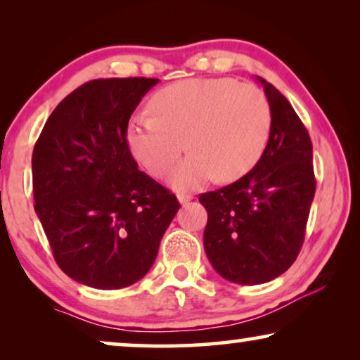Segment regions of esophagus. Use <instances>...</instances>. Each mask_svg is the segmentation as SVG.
<instances>
[{"instance_id":"esophagus-1","label":"esophagus","mask_w":360,"mask_h":360,"mask_svg":"<svg viewBox=\"0 0 360 360\" xmlns=\"http://www.w3.org/2000/svg\"><path fill=\"white\" fill-rule=\"evenodd\" d=\"M176 198H179V203H180V205H186V203H190L191 200H193V196H191V195H184V193H180L179 196H176Z\"/></svg>"}]
</instances>
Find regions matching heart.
Instances as JSON below:
<instances>
[{
  "instance_id": "b5f03b06",
  "label": "heart",
  "mask_w": 360,
  "mask_h": 360,
  "mask_svg": "<svg viewBox=\"0 0 360 360\" xmlns=\"http://www.w3.org/2000/svg\"><path fill=\"white\" fill-rule=\"evenodd\" d=\"M155 116L132 117L127 146L134 159L162 176L185 146L191 154L175 167L169 184L195 190L211 179L234 181L249 174L267 147L272 115L257 86L231 78H190L152 96Z\"/></svg>"
}]
</instances>
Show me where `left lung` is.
Returning a JSON list of instances; mask_svg holds the SVG:
<instances>
[{"instance_id": "1", "label": "left lung", "mask_w": 360, "mask_h": 360, "mask_svg": "<svg viewBox=\"0 0 360 360\" xmlns=\"http://www.w3.org/2000/svg\"><path fill=\"white\" fill-rule=\"evenodd\" d=\"M257 82L272 115L262 157L243 179L200 195L208 213L205 252L221 277L239 285L287 272L302 249L316 190L308 131L277 88Z\"/></svg>"}]
</instances>
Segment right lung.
<instances>
[{"label": "right lung", "mask_w": 360, "mask_h": 360, "mask_svg": "<svg viewBox=\"0 0 360 360\" xmlns=\"http://www.w3.org/2000/svg\"><path fill=\"white\" fill-rule=\"evenodd\" d=\"M157 83H85L58 103L34 146V210L58 267L86 287L117 290L144 277L180 208L137 169L126 139L131 115Z\"/></svg>", "instance_id": "1"}]
</instances>
